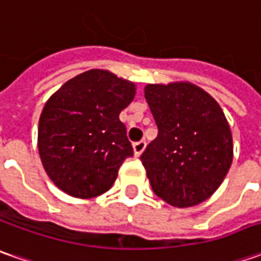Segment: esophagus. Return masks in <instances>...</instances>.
<instances>
[{
    "label": "esophagus",
    "mask_w": 261,
    "mask_h": 261,
    "mask_svg": "<svg viewBox=\"0 0 261 261\" xmlns=\"http://www.w3.org/2000/svg\"><path fill=\"white\" fill-rule=\"evenodd\" d=\"M146 142L145 141H139V142H135L134 144V152H135L136 156H139L142 152H144V149H145Z\"/></svg>",
    "instance_id": "1"
}]
</instances>
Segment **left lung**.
Returning a JSON list of instances; mask_svg holds the SVG:
<instances>
[{
	"label": "left lung",
	"instance_id": "obj_1",
	"mask_svg": "<svg viewBox=\"0 0 261 261\" xmlns=\"http://www.w3.org/2000/svg\"><path fill=\"white\" fill-rule=\"evenodd\" d=\"M145 98L158 136L141 161L154 193L175 207L202 203L232 163V136L222 109L189 83L149 84Z\"/></svg>",
	"mask_w": 261,
	"mask_h": 261
}]
</instances>
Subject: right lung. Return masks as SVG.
Masks as SVG:
<instances>
[{"label":"right lung","mask_w":261,"mask_h":261,"mask_svg":"<svg viewBox=\"0 0 261 261\" xmlns=\"http://www.w3.org/2000/svg\"><path fill=\"white\" fill-rule=\"evenodd\" d=\"M135 86L103 69L69 80L52 95L39 120L37 146L50 180L62 192L90 199L107 192L134 148L120 112Z\"/></svg>","instance_id":"1"}]
</instances>
